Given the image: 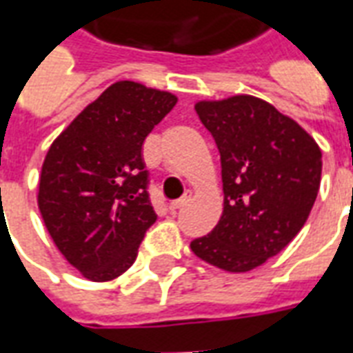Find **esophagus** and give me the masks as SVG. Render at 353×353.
Here are the masks:
<instances>
[{"label":"esophagus","instance_id":"obj_1","mask_svg":"<svg viewBox=\"0 0 353 353\" xmlns=\"http://www.w3.org/2000/svg\"><path fill=\"white\" fill-rule=\"evenodd\" d=\"M191 199H192V192L191 191H185V194H183V196H181V199L176 200V202H172V204H170V210H172V212H176V210H181V208L187 206V204L191 202Z\"/></svg>","mask_w":353,"mask_h":353}]
</instances>
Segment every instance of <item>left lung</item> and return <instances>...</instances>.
Masks as SVG:
<instances>
[{"mask_svg":"<svg viewBox=\"0 0 353 353\" xmlns=\"http://www.w3.org/2000/svg\"><path fill=\"white\" fill-rule=\"evenodd\" d=\"M221 154L223 214L191 252L225 272H250L299 234L321 181V149L272 103L236 94L194 103Z\"/></svg>","mask_w":353,"mask_h":353,"instance_id":"left-lung-1","label":"left lung"}]
</instances>
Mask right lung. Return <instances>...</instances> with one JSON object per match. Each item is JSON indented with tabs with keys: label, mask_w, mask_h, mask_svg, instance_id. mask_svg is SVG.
I'll list each match as a JSON object with an SVG mask.
<instances>
[{
	"label": "right lung",
	"mask_w": 353,
	"mask_h": 353,
	"mask_svg": "<svg viewBox=\"0 0 353 353\" xmlns=\"http://www.w3.org/2000/svg\"><path fill=\"white\" fill-rule=\"evenodd\" d=\"M176 103L168 90L117 81L45 154L37 206L58 252L85 280L109 281L126 272L157 221L141 145Z\"/></svg>",
	"instance_id": "add662e5"
}]
</instances>
